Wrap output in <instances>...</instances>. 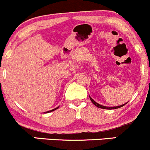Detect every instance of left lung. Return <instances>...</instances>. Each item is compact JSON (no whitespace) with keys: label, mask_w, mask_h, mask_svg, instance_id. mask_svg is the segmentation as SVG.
Listing matches in <instances>:
<instances>
[{"label":"left lung","mask_w":150,"mask_h":150,"mask_svg":"<svg viewBox=\"0 0 150 150\" xmlns=\"http://www.w3.org/2000/svg\"><path fill=\"white\" fill-rule=\"evenodd\" d=\"M89 99H90L91 101H92V102L93 103V104H94V105H95L96 106H97L98 108H104V109H115V108H118L122 107V106H125V105L127 103H128V102H127V103H125V104H122V105H120V106H103V105H101V104H98V103L96 102L95 101L93 100V99H92V97H89Z\"/></svg>","instance_id":"1"}]
</instances>
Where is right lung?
Listing matches in <instances>:
<instances>
[{
  "instance_id": "right-lung-1",
  "label": "right lung",
  "mask_w": 150,
  "mask_h": 150,
  "mask_svg": "<svg viewBox=\"0 0 150 150\" xmlns=\"http://www.w3.org/2000/svg\"><path fill=\"white\" fill-rule=\"evenodd\" d=\"M59 108V106H58V107H57V108H53V109H52V110H51V111H47V112H46V113H49V112H51V111H55V110H56L57 109V108ZM45 113V112H44Z\"/></svg>"
}]
</instances>
